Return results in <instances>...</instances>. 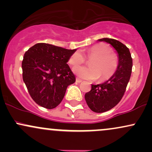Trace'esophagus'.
Wrapping results in <instances>:
<instances>
[{
  "instance_id": "1",
  "label": "esophagus",
  "mask_w": 152,
  "mask_h": 152,
  "mask_svg": "<svg viewBox=\"0 0 152 152\" xmlns=\"http://www.w3.org/2000/svg\"><path fill=\"white\" fill-rule=\"evenodd\" d=\"M81 81H82L81 79H80V78H76V82H77V83H81Z\"/></svg>"
}]
</instances>
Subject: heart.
<instances>
[{"label":"heart","instance_id":"b5f03b06","mask_svg":"<svg viewBox=\"0 0 152 152\" xmlns=\"http://www.w3.org/2000/svg\"><path fill=\"white\" fill-rule=\"evenodd\" d=\"M86 57L91 59V67H76L74 72L83 79L94 81L99 78L100 81L109 79L116 73L118 66V58L111 52V48L105 43H99L87 50ZM85 57L80 52H75L69 59L71 66H78L85 63Z\"/></svg>","mask_w":152,"mask_h":152}]
</instances>
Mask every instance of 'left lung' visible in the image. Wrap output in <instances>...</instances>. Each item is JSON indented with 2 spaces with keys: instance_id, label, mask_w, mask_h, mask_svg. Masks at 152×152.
Returning <instances> with one entry per match:
<instances>
[{
  "instance_id": "8db88e82",
  "label": "left lung",
  "mask_w": 152,
  "mask_h": 152,
  "mask_svg": "<svg viewBox=\"0 0 152 152\" xmlns=\"http://www.w3.org/2000/svg\"><path fill=\"white\" fill-rule=\"evenodd\" d=\"M99 41L109 43L117 51L118 66L116 73L101 84H91V89L85 94V100L91 111L103 113L117 105L121 101L129 81L132 69V58L129 49L113 38H104Z\"/></svg>"
}]
</instances>
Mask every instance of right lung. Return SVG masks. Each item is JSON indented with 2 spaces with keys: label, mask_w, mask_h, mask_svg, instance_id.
Here are the masks:
<instances>
[{
  "label": "right lung",
  "mask_w": 152,
  "mask_h": 152,
  "mask_svg": "<svg viewBox=\"0 0 152 152\" xmlns=\"http://www.w3.org/2000/svg\"><path fill=\"white\" fill-rule=\"evenodd\" d=\"M76 50L39 43L24 54L23 80L38 105L48 109L56 108L64 99L68 86L76 81L67 64Z\"/></svg>",
  "instance_id": "1"
}]
</instances>
